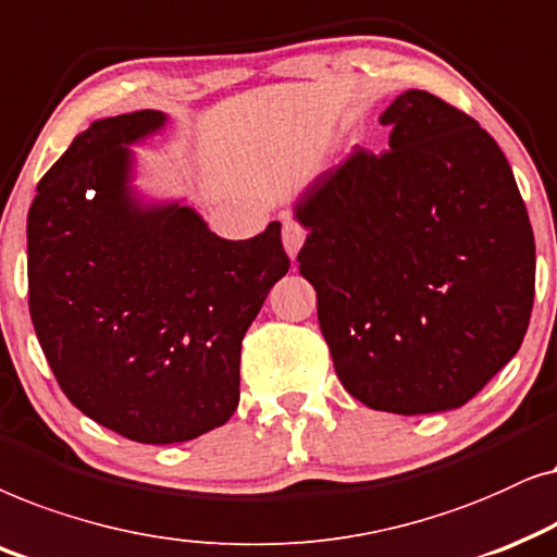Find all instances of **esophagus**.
Wrapping results in <instances>:
<instances>
[{
    "mask_svg": "<svg viewBox=\"0 0 557 557\" xmlns=\"http://www.w3.org/2000/svg\"><path fill=\"white\" fill-rule=\"evenodd\" d=\"M302 242H306V228H302L300 224H295V221H285L283 244H285V251L290 255V259L298 257Z\"/></svg>",
    "mask_w": 557,
    "mask_h": 557,
    "instance_id": "esophagus-1",
    "label": "esophagus"
}]
</instances>
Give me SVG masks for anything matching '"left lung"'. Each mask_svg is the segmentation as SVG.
<instances>
[{
  "label": "left lung",
  "mask_w": 557,
  "mask_h": 557,
  "mask_svg": "<svg viewBox=\"0 0 557 557\" xmlns=\"http://www.w3.org/2000/svg\"><path fill=\"white\" fill-rule=\"evenodd\" d=\"M389 150L356 147L302 190L298 262L351 397L372 410H456L520 351L535 236L499 145L438 96L399 94Z\"/></svg>",
  "instance_id": "1"
}]
</instances>
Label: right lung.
<instances>
[{
	"mask_svg": "<svg viewBox=\"0 0 557 557\" xmlns=\"http://www.w3.org/2000/svg\"><path fill=\"white\" fill-rule=\"evenodd\" d=\"M162 111L109 116L73 139L27 213L29 315L65 397L137 443L193 441L239 405L242 338L290 259L280 221L221 239L181 201L132 188Z\"/></svg>",
	"mask_w": 557,
	"mask_h": 557,
	"instance_id": "obj_1",
	"label": "right lung"
}]
</instances>
